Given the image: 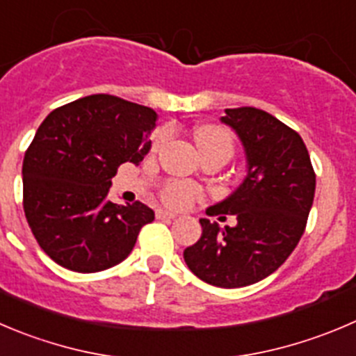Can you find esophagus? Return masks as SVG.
I'll return each mask as SVG.
<instances>
[{
    "label": "esophagus",
    "mask_w": 356,
    "mask_h": 356,
    "mask_svg": "<svg viewBox=\"0 0 356 356\" xmlns=\"http://www.w3.org/2000/svg\"><path fill=\"white\" fill-rule=\"evenodd\" d=\"M157 218L159 220H165V218H176V213L172 211H168V209H157Z\"/></svg>",
    "instance_id": "esophagus-1"
}]
</instances>
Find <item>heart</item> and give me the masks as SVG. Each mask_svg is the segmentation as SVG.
<instances>
[{
	"label": "heart",
	"mask_w": 356,
	"mask_h": 356,
	"mask_svg": "<svg viewBox=\"0 0 356 356\" xmlns=\"http://www.w3.org/2000/svg\"><path fill=\"white\" fill-rule=\"evenodd\" d=\"M194 138L202 155L209 154V152H223V154L231 155L232 148H234L231 134L216 125H201L195 129ZM162 141H164V134H159L155 138V147H159ZM197 195V188L188 184H181V181H169L162 191V199L165 204L176 209L188 208Z\"/></svg>",
	"instance_id": "1"
}]
</instances>
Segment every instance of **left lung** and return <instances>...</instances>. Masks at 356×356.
<instances>
[{"label": "left lung", "mask_w": 356, "mask_h": 356, "mask_svg": "<svg viewBox=\"0 0 356 356\" xmlns=\"http://www.w3.org/2000/svg\"><path fill=\"white\" fill-rule=\"evenodd\" d=\"M220 122L241 141L246 176L206 215H236L234 227L201 218L202 234L184 252L188 269L213 286L239 289L282 266L299 243L316 176L302 138L259 108H227Z\"/></svg>", "instance_id": "1"}]
</instances>
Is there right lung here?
<instances>
[{
    "label": "right lung",
    "mask_w": 356,
    "mask_h": 356,
    "mask_svg": "<svg viewBox=\"0 0 356 356\" xmlns=\"http://www.w3.org/2000/svg\"><path fill=\"white\" fill-rule=\"evenodd\" d=\"M157 125L152 108L110 96L80 97L50 111L24 155V213L43 252L74 273L127 259L141 227L155 218L143 202L108 199L118 165L143 161Z\"/></svg>",
    "instance_id": "obj_1"
}]
</instances>
